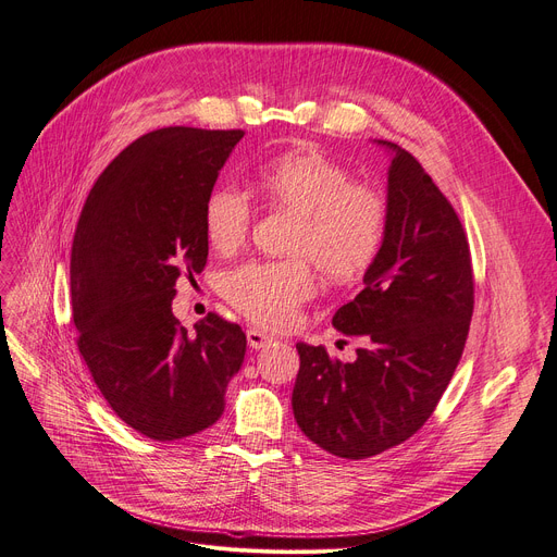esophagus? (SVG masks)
<instances>
[{"label": "esophagus", "instance_id": "obj_1", "mask_svg": "<svg viewBox=\"0 0 557 557\" xmlns=\"http://www.w3.org/2000/svg\"><path fill=\"white\" fill-rule=\"evenodd\" d=\"M247 335V344H250V348H263V346H268L273 342V337L271 335H265V333H261V331H257V327H250V331L245 333Z\"/></svg>", "mask_w": 557, "mask_h": 557}]
</instances>
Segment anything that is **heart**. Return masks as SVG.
Segmentation results:
<instances>
[{"label": "heart", "instance_id": "obj_1", "mask_svg": "<svg viewBox=\"0 0 557 557\" xmlns=\"http://www.w3.org/2000/svg\"><path fill=\"white\" fill-rule=\"evenodd\" d=\"M257 188L280 211L298 215L289 238L296 257L247 261L222 280L236 312L263 327H286L317 292V273L333 286H354L383 255L389 206L372 183L319 149H292L261 164ZM203 236L215 252L232 255L250 236L252 209L243 193L222 185L203 201Z\"/></svg>", "mask_w": 557, "mask_h": 557}]
</instances>
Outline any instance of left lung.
I'll list each match as a JSON object with an SVG mask.
<instances>
[{"instance_id":"obj_1","label":"left lung","mask_w":557,"mask_h":557,"mask_svg":"<svg viewBox=\"0 0 557 557\" xmlns=\"http://www.w3.org/2000/svg\"><path fill=\"white\" fill-rule=\"evenodd\" d=\"M387 176L389 230L364 289L333 317L362 346L354 362L296 344L292 406L302 434L342 459H369L434 416L461 360L475 305L468 236L455 206L397 144Z\"/></svg>"}]
</instances>
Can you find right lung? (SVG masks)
Masks as SVG:
<instances>
[{
  "label": "right lung",
  "instance_id": "right-lung-1",
  "mask_svg": "<svg viewBox=\"0 0 557 557\" xmlns=\"http://www.w3.org/2000/svg\"><path fill=\"white\" fill-rule=\"evenodd\" d=\"M243 131L160 128L98 176L71 250L77 348L114 413L151 441L215 424L245 358L238 323L209 312L190 335L172 314L176 280L209 257L203 201Z\"/></svg>",
  "mask_w": 557,
  "mask_h": 557
}]
</instances>
